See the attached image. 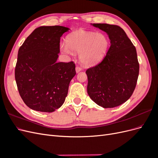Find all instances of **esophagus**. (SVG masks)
<instances>
[{"instance_id": "obj_1", "label": "esophagus", "mask_w": 158, "mask_h": 158, "mask_svg": "<svg viewBox=\"0 0 158 158\" xmlns=\"http://www.w3.org/2000/svg\"><path fill=\"white\" fill-rule=\"evenodd\" d=\"M81 70H82V69H81L80 66H76V73H78L79 72H80Z\"/></svg>"}]
</instances>
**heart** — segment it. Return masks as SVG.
I'll list each match as a JSON object with an SVG mask.
<instances>
[{
	"instance_id": "obj_1",
	"label": "heart",
	"mask_w": 158,
	"mask_h": 158,
	"mask_svg": "<svg viewBox=\"0 0 158 158\" xmlns=\"http://www.w3.org/2000/svg\"><path fill=\"white\" fill-rule=\"evenodd\" d=\"M66 45L61 49L66 53L72 51L79 52V59L85 66H94L101 61L109 49L107 37L102 33L78 30L70 33L66 37Z\"/></svg>"
}]
</instances>
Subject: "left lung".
<instances>
[{
  "label": "left lung",
  "mask_w": 158,
  "mask_h": 158,
  "mask_svg": "<svg viewBox=\"0 0 158 158\" xmlns=\"http://www.w3.org/2000/svg\"><path fill=\"white\" fill-rule=\"evenodd\" d=\"M106 32L110 40L106 56L99 64L88 69L87 92L103 108L126 102L135 89L139 63L135 47L121 27L107 23H91Z\"/></svg>",
  "instance_id": "obj_1"
}]
</instances>
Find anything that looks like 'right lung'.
<instances>
[{"label": "right lung", "instance_id": "obj_1", "mask_svg": "<svg viewBox=\"0 0 158 158\" xmlns=\"http://www.w3.org/2000/svg\"><path fill=\"white\" fill-rule=\"evenodd\" d=\"M69 30L60 26L37 27L19 49L16 82L23 102L33 110L53 112L67 96L75 64L56 60L60 37Z\"/></svg>", "mask_w": 158, "mask_h": 158}]
</instances>
